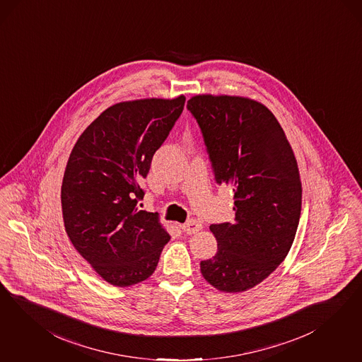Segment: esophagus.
<instances>
[{"label":"esophagus","instance_id":"obj_1","mask_svg":"<svg viewBox=\"0 0 362 362\" xmlns=\"http://www.w3.org/2000/svg\"><path fill=\"white\" fill-rule=\"evenodd\" d=\"M201 228H202L201 222L196 221V220H189V221L185 222V223H182V225H181V229H182V232L187 234L197 233Z\"/></svg>","mask_w":362,"mask_h":362}]
</instances>
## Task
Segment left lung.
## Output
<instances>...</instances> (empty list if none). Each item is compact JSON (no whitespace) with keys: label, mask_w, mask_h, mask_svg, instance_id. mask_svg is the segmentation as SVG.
I'll return each mask as SVG.
<instances>
[{"label":"left lung","mask_w":362,"mask_h":362,"mask_svg":"<svg viewBox=\"0 0 362 362\" xmlns=\"http://www.w3.org/2000/svg\"><path fill=\"white\" fill-rule=\"evenodd\" d=\"M187 107L214 181L234 192V220L210 225L218 249L201 261V273L221 292H245L291 250L303 197L297 161L277 118L257 101L208 94L190 98Z\"/></svg>","instance_id":"8db88e82"}]
</instances>
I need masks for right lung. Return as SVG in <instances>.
Returning a JSON list of instances; mask_svg holds the SVG:
<instances>
[{"instance_id":"obj_1","label":"right lung","mask_w":362,"mask_h":362,"mask_svg":"<svg viewBox=\"0 0 362 362\" xmlns=\"http://www.w3.org/2000/svg\"><path fill=\"white\" fill-rule=\"evenodd\" d=\"M184 105L180 95L110 106L70 153L61 187L65 229L77 252L115 286L149 279L170 240L157 213L139 209L140 184Z\"/></svg>"}]
</instances>
